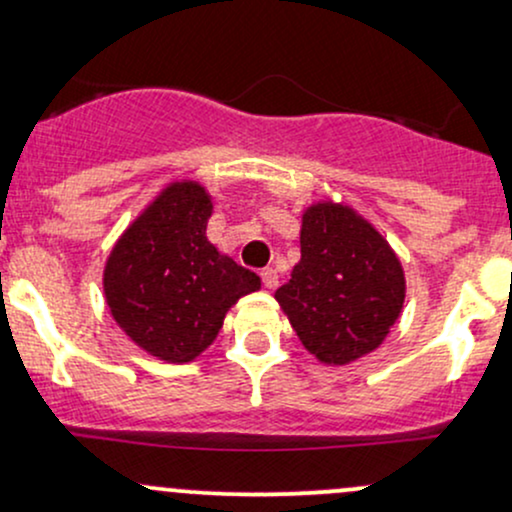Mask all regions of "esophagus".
I'll return each instance as SVG.
<instances>
[{
    "label": "esophagus",
    "instance_id": "obj_1",
    "mask_svg": "<svg viewBox=\"0 0 512 512\" xmlns=\"http://www.w3.org/2000/svg\"><path fill=\"white\" fill-rule=\"evenodd\" d=\"M260 277H262V284H265L267 289H274V286L279 284V274H277V269H272V267H265V269H262Z\"/></svg>",
    "mask_w": 512,
    "mask_h": 512
}]
</instances>
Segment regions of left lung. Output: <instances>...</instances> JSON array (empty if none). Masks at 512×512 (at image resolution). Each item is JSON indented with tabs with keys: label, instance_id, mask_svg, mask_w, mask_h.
Here are the masks:
<instances>
[{
	"label": "left lung",
	"instance_id": "left-lung-1",
	"mask_svg": "<svg viewBox=\"0 0 512 512\" xmlns=\"http://www.w3.org/2000/svg\"><path fill=\"white\" fill-rule=\"evenodd\" d=\"M274 299L311 355L350 364L389 335L406 299V277L372 223L350 206L320 201L303 211L301 260Z\"/></svg>",
	"mask_w": 512,
	"mask_h": 512
}]
</instances>
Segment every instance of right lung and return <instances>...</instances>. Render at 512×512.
Here are the masks:
<instances>
[{
  "instance_id": "1",
  "label": "right lung",
  "mask_w": 512,
  "mask_h": 512,
  "mask_svg": "<svg viewBox=\"0 0 512 512\" xmlns=\"http://www.w3.org/2000/svg\"><path fill=\"white\" fill-rule=\"evenodd\" d=\"M213 211L199 182H172L111 250L104 296L123 333L148 355L192 362L216 340L228 308L260 277L206 238Z\"/></svg>"
}]
</instances>
